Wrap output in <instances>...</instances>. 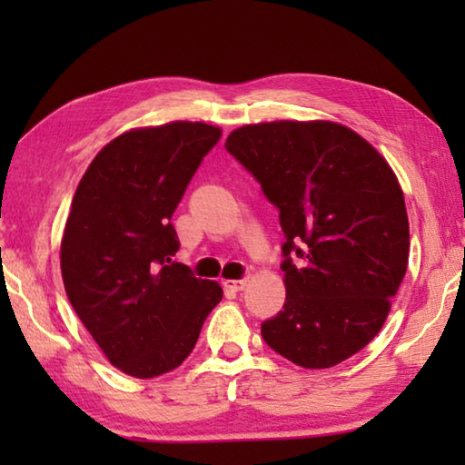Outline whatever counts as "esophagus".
Wrapping results in <instances>:
<instances>
[{"label": "esophagus", "mask_w": 465, "mask_h": 465, "mask_svg": "<svg viewBox=\"0 0 465 465\" xmlns=\"http://www.w3.org/2000/svg\"><path fill=\"white\" fill-rule=\"evenodd\" d=\"M246 285H248V277H243V279H225L223 281V287L225 289H232V291H242Z\"/></svg>", "instance_id": "1"}]
</instances>
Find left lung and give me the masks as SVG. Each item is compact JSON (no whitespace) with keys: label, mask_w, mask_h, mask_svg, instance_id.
<instances>
[{"label":"left lung","mask_w":465,"mask_h":465,"mask_svg":"<svg viewBox=\"0 0 465 465\" xmlns=\"http://www.w3.org/2000/svg\"><path fill=\"white\" fill-rule=\"evenodd\" d=\"M225 147L277 204L287 238L285 305L264 322L262 338L303 369L342 363L380 332L408 269L396 174L367 139L332 121L243 124Z\"/></svg>","instance_id":"1"}]
</instances>
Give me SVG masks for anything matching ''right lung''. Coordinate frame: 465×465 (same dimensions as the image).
Segmentation results:
<instances>
[{
    "mask_svg": "<svg viewBox=\"0 0 465 465\" xmlns=\"http://www.w3.org/2000/svg\"><path fill=\"white\" fill-rule=\"evenodd\" d=\"M222 129L172 121L124 131L82 176L61 240V277L82 324L116 369L149 380L183 365L222 302L217 281L172 262L170 223Z\"/></svg>",
    "mask_w": 465,
    "mask_h": 465,
    "instance_id": "obj_1",
    "label": "right lung"
}]
</instances>
